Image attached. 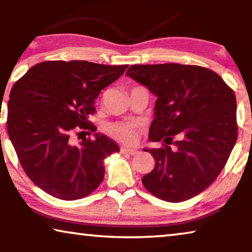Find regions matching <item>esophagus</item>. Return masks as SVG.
Listing matches in <instances>:
<instances>
[{
    "label": "esophagus",
    "instance_id": "esophagus-1",
    "mask_svg": "<svg viewBox=\"0 0 252 252\" xmlns=\"http://www.w3.org/2000/svg\"><path fill=\"white\" fill-rule=\"evenodd\" d=\"M120 151L121 153H127V155L130 156H135L136 153H138V150H135V149H127V148H121Z\"/></svg>",
    "mask_w": 252,
    "mask_h": 252
}]
</instances>
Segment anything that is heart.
<instances>
[{
	"mask_svg": "<svg viewBox=\"0 0 252 252\" xmlns=\"http://www.w3.org/2000/svg\"><path fill=\"white\" fill-rule=\"evenodd\" d=\"M105 131L113 139L123 143H132L136 138L138 125L130 121H117L105 126Z\"/></svg>",
	"mask_w": 252,
	"mask_h": 252,
	"instance_id": "b5f03b06",
	"label": "heart"
}]
</instances>
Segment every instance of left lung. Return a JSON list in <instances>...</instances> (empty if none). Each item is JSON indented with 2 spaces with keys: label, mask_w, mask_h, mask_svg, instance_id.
Listing matches in <instances>:
<instances>
[{
  "label": "left lung",
  "mask_w": 252,
  "mask_h": 252,
  "mask_svg": "<svg viewBox=\"0 0 252 252\" xmlns=\"http://www.w3.org/2000/svg\"><path fill=\"white\" fill-rule=\"evenodd\" d=\"M126 75L158 96L149 138L162 146L144 149L156 161L142 178L144 188L168 202L202 192L219 176L237 141L233 90L219 74L199 65H131Z\"/></svg>",
  "instance_id": "obj_1"
}]
</instances>
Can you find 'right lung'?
<instances>
[{
  "label": "right lung",
  "instance_id": "obj_1",
  "mask_svg": "<svg viewBox=\"0 0 252 252\" xmlns=\"http://www.w3.org/2000/svg\"><path fill=\"white\" fill-rule=\"evenodd\" d=\"M126 67L45 61L14 83L7 103L8 136L24 172L46 193L76 200L103 181V160L120 151L118 144L97 133L75 144L72 134L96 131L88 119L95 112L94 100Z\"/></svg>",
  "mask_w": 252,
  "mask_h": 252
}]
</instances>
